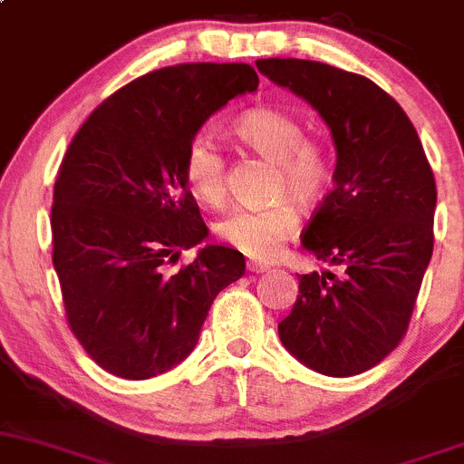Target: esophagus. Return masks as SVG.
<instances>
[{"instance_id": "obj_1", "label": "esophagus", "mask_w": 464, "mask_h": 464, "mask_svg": "<svg viewBox=\"0 0 464 464\" xmlns=\"http://www.w3.org/2000/svg\"><path fill=\"white\" fill-rule=\"evenodd\" d=\"M247 270H250V272H270V266L256 264V261H250V264H247Z\"/></svg>"}]
</instances>
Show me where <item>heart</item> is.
<instances>
[{"instance_id": "heart-1", "label": "heart", "mask_w": 464, "mask_h": 464, "mask_svg": "<svg viewBox=\"0 0 464 464\" xmlns=\"http://www.w3.org/2000/svg\"><path fill=\"white\" fill-rule=\"evenodd\" d=\"M232 133L261 159L275 162L272 192L284 198L266 208H234L218 221L217 232L234 250L252 259H272L281 243L299 227L295 203L313 208L333 180V159L326 147L305 136V125L276 107H255L232 122ZM183 174L200 200L218 205L226 198V156L209 133L198 131L185 147Z\"/></svg>"}]
</instances>
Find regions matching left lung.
I'll return each mask as SVG.
<instances>
[{"label": "left lung", "mask_w": 464, "mask_h": 464, "mask_svg": "<svg viewBox=\"0 0 464 464\" xmlns=\"http://www.w3.org/2000/svg\"><path fill=\"white\" fill-rule=\"evenodd\" d=\"M256 69L308 100L337 150L335 188L302 243L342 275H302L279 337L317 373L360 375L407 335L433 255L431 165L404 109L364 75L295 57L256 60Z\"/></svg>", "instance_id": "obj_1"}]
</instances>
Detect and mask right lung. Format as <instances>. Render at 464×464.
<instances>
[{"label":"right lung","instance_id":"1","mask_svg":"<svg viewBox=\"0 0 464 464\" xmlns=\"http://www.w3.org/2000/svg\"><path fill=\"white\" fill-rule=\"evenodd\" d=\"M259 87L250 64H176L109 95L71 140L51 230L66 324L107 373L147 380L194 351L217 295L246 272L208 237L183 174L185 147L232 98Z\"/></svg>","mask_w":464,"mask_h":464}]
</instances>
